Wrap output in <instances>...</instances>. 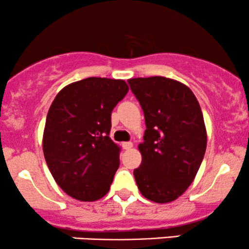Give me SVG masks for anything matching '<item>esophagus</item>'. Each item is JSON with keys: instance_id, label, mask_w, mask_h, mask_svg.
I'll return each instance as SVG.
<instances>
[{"instance_id": "esophagus-1", "label": "esophagus", "mask_w": 249, "mask_h": 249, "mask_svg": "<svg viewBox=\"0 0 249 249\" xmlns=\"http://www.w3.org/2000/svg\"><path fill=\"white\" fill-rule=\"evenodd\" d=\"M123 148H124V150H130L131 147L133 146V144L131 142H123Z\"/></svg>"}]
</instances>
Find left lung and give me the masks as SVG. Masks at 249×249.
I'll return each instance as SVG.
<instances>
[{
	"mask_svg": "<svg viewBox=\"0 0 249 249\" xmlns=\"http://www.w3.org/2000/svg\"><path fill=\"white\" fill-rule=\"evenodd\" d=\"M145 117L141 166L133 171L145 198L166 204L192 184L207 145L204 116L191 89L161 76L127 81Z\"/></svg>",
	"mask_w": 249,
	"mask_h": 249,
	"instance_id": "obj_1",
	"label": "left lung"
}]
</instances>
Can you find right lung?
Listing matches in <instances>:
<instances>
[{
  "mask_svg": "<svg viewBox=\"0 0 249 249\" xmlns=\"http://www.w3.org/2000/svg\"><path fill=\"white\" fill-rule=\"evenodd\" d=\"M123 79L89 77L63 88L48 112L43 152L68 196L95 201L110 190L121 147L108 137L111 112L126 96Z\"/></svg>",
  "mask_w": 249,
  "mask_h": 249,
  "instance_id": "add662e5",
  "label": "right lung"
}]
</instances>
